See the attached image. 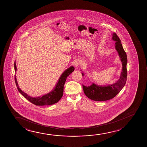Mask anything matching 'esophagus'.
<instances>
[{
    "instance_id": "34e87169",
    "label": "esophagus",
    "mask_w": 147,
    "mask_h": 147,
    "mask_svg": "<svg viewBox=\"0 0 147 147\" xmlns=\"http://www.w3.org/2000/svg\"><path fill=\"white\" fill-rule=\"evenodd\" d=\"M74 66L76 67L79 66L81 65V62L79 60L75 61L74 62Z\"/></svg>"
}]
</instances>
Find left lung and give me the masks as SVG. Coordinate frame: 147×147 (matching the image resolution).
<instances>
[{
    "label": "left lung",
    "mask_w": 147,
    "mask_h": 147,
    "mask_svg": "<svg viewBox=\"0 0 147 147\" xmlns=\"http://www.w3.org/2000/svg\"><path fill=\"white\" fill-rule=\"evenodd\" d=\"M112 39L115 40V48L119 53V56L122 63L123 68L120 78L117 82L107 86H99L92 83L89 86L83 85V89L85 94L91 100L97 101H106L115 97L123 87L125 86L127 79V56L123 48L121 40L115 33L113 32ZM83 76L84 74L82 73Z\"/></svg>",
    "instance_id": "left-lung-1"
}]
</instances>
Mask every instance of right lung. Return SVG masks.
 <instances>
[{
  "label": "right lung",
  "mask_w": 147,
  "mask_h": 147,
  "mask_svg": "<svg viewBox=\"0 0 147 147\" xmlns=\"http://www.w3.org/2000/svg\"><path fill=\"white\" fill-rule=\"evenodd\" d=\"M14 70L16 72V61L14 62ZM74 70V67L71 66L69 68L66 69L62 74L61 75L60 78L59 79L58 83H57L56 86L54 89L51 92L47 93L46 94L43 95L42 96L38 97H32L27 94L26 93L23 92L18 86V83L16 80V76L15 74L14 79L16 84L17 88L19 92L22 95L26 98L30 102L36 105L42 106V105H53L56 103L58 102L60 100L63 94V90L65 83L67 77Z\"/></svg>",
  "instance_id": "obj_1"
}]
</instances>
